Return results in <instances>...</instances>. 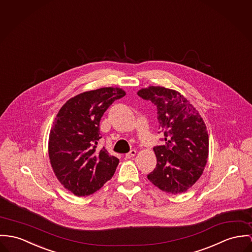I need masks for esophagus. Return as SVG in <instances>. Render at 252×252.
I'll return each instance as SVG.
<instances>
[{"label":"esophagus","mask_w":252,"mask_h":252,"mask_svg":"<svg viewBox=\"0 0 252 252\" xmlns=\"http://www.w3.org/2000/svg\"><path fill=\"white\" fill-rule=\"evenodd\" d=\"M136 155V151L135 150H131L129 153H127L126 155V158H127V159H129V158H131V157H133L134 155Z\"/></svg>","instance_id":"1"}]
</instances>
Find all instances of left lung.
Listing matches in <instances>:
<instances>
[{"label":"left lung","instance_id":"obj_1","mask_svg":"<svg viewBox=\"0 0 252 252\" xmlns=\"http://www.w3.org/2000/svg\"><path fill=\"white\" fill-rule=\"evenodd\" d=\"M137 94L156 106L158 133L164 134L165 141L154 148L157 164L148 178L166 193H184L200 177L207 162L206 126L190 101L174 90L150 86Z\"/></svg>","mask_w":252,"mask_h":252}]
</instances>
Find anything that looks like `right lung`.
Returning <instances> with one entry per match:
<instances>
[{"mask_svg":"<svg viewBox=\"0 0 252 252\" xmlns=\"http://www.w3.org/2000/svg\"><path fill=\"white\" fill-rule=\"evenodd\" d=\"M126 93L105 87L70 98L58 111L49 137V156L59 182L73 194L89 195L110 180L119 159L97 150L99 122L107 108Z\"/></svg>","mask_w":252,"mask_h":252,"instance_id":"right-lung-1","label":"right lung"}]
</instances>
